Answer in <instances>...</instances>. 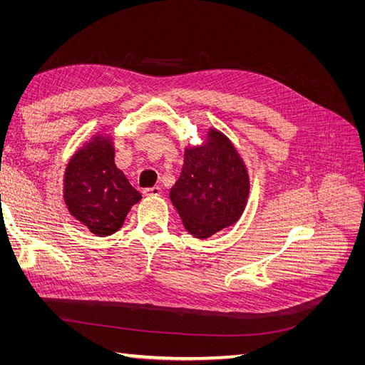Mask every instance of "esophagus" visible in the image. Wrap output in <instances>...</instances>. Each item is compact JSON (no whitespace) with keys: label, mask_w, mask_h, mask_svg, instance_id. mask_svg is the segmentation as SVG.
Returning a JSON list of instances; mask_svg holds the SVG:
<instances>
[{"label":"esophagus","mask_w":365,"mask_h":365,"mask_svg":"<svg viewBox=\"0 0 365 365\" xmlns=\"http://www.w3.org/2000/svg\"><path fill=\"white\" fill-rule=\"evenodd\" d=\"M143 195H145V196H160L161 189H160V187H149V189L143 190Z\"/></svg>","instance_id":"1"}]
</instances>
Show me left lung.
<instances>
[{
	"mask_svg": "<svg viewBox=\"0 0 365 365\" xmlns=\"http://www.w3.org/2000/svg\"><path fill=\"white\" fill-rule=\"evenodd\" d=\"M202 145L187 146L170 201L182 224L197 239L235 225L247 207L250 175L231 140L210 128Z\"/></svg>",
	"mask_w": 365,
	"mask_h": 365,
	"instance_id": "left-lung-1",
	"label": "left lung"
}]
</instances>
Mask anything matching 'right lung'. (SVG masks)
<instances>
[{
  "mask_svg": "<svg viewBox=\"0 0 365 365\" xmlns=\"http://www.w3.org/2000/svg\"><path fill=\"white\" fill-rule=\"evenodd\" d=\"M111 134H96L77 149L63 173V201L70 215L98 237L123 225L141 193L114 163Z\"/></svg>",
  "mask_w": 365,
  "mask_h": 365,
  "instance_id": "right-lung-1",
  "label": "right lung"
}]
</instances>
